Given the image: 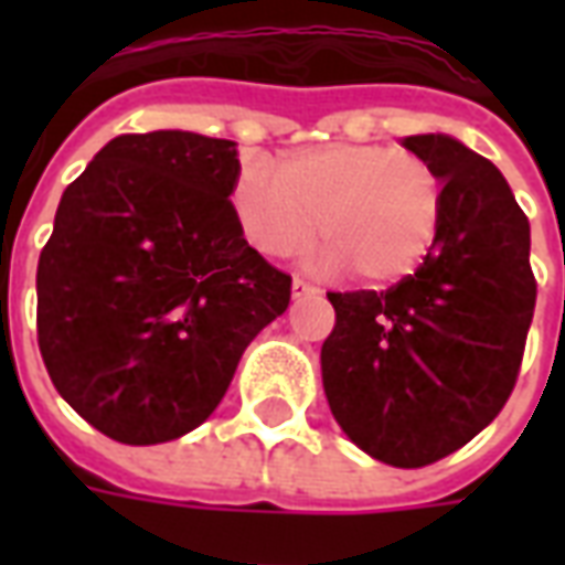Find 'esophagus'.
Segmentation results:
<instances>
[{
    "mask_svg": "<svg viewBox=\"0 0 565 565\" xmlns=\"http://www.w3.org/2000/svg\"><path fill=\"white\" fill-rule=\"evenodd\" d=\"M308 294H318V287L315 284L302 281V278H294V296L299 299V296H308Z\"/></svg>",
    "mask_w": 565,
    "mask_h": 565,
    "instance_id": "34e87169",
    "label": "esophagus"
}]
</instances>
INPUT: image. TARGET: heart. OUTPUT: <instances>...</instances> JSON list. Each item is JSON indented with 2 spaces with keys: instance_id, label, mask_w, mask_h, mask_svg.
<instances>
[{
  "instance_id": "b5f03b06",
  "label": "heart",
  "mask_w": 565,
  "mask_h": 565,
  "mask_svg": "<svg viewBox=\"0 0 565 565\" xmlns=\"http://www.w3.org/2000/svg\"><path fill=\"white\" fill-rule=\"evenodd\" d=\"M233 211L263 257L302 254L327 238L320 266L351 269L372 284L399 281L420 266L441 226V178L412 150L335 141L290 150L275 169L245 162Z\"/></svg>"
}]
</instances>
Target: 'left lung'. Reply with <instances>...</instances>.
Masks as SVG:
<instances>
[{
    "label": "left lung",
    "mask_w": 565,
    "mask_h": 565,
    "mask_svg": "<svg viewBox=\"0 0 565 565\" xmlns=\"http://www.w3.org/2000/svg\"><path fill=\"white\" fill-rule=\"evenodd\" d=\"M403 145L441 178V226L391 290L327 294L323 391L369 457L420 469L472 441L509 403L533 323L530 221L497 166L450 136Z\"/></svg>",
    "instance_id": "1"
}]
</instances>
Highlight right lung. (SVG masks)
Returning a JSON list of instances; mask_svg holds the SVG:
<instances>
[{"instance_id":"1","label":"right lung","mask_w":565,"mask_h":565,"mask_svg":"<svg viewBox=\"0 0 565 565\" xmlns=\"http://www.w3.org/2000/svg\"><path fill=\"white\" fill-rule=\"evenodd\" d=\"M235 141L117 136L66 186L39 257V351L56 393L124 445H160L221 405L290 275L235 221Z\"/></svg>"}]
</instances>
